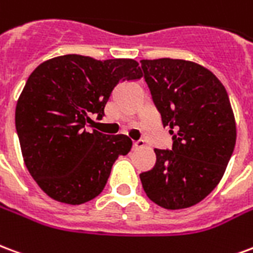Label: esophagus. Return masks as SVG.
<instances>
[{"instance_id":"esophagus-1","label":"esophagus","mask_w":253,"mask_h":253,"mask_svg":"<svg viewBox=\"0 0 253 253\" xmlns=\"http://www.w3.org/2000/svg\"><path fill=\"white\" fill-rule=\"evenodd\" d=\"M133 149L140 148V147H144V141L143 140H133Z\"/></svg>"}]
</instances>
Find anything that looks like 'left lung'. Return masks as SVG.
Instances as JSON below:
<instances>
[{
    "label": "left lung",
    "mask_w": 253,
    "mask_h": 253,
    "mask_svg": "<svg viewBox=\"0 0 253 253\" xmlns=\"http://www.w3.org/2000/svg\"><path fill=\"white\" fill-rule=\"evenodd\" d=\"M143 77L172 148H155L156 165L141 172L149 200L169 210L198 204L222 178L236 144L226 90L214 74L182 59L141 60Z\"/></svg>",
    "instance_id": "8db88e82"
}]
</instances>
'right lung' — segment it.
<instances>
[{
	"instance_id": "right-lung-1",
	"label": "right lung",
	"mask_w": 253,
	"mask_h": 253,
	"mask_svg": "<svg viewBox=\"0 0 253 253\" xmlns=\"http://www.w3.org/2000/svg\"><path fill=\"white\" fill-rule=\"evenodd\" d=\"M143 77L133 59L95 60L63 55L35 68L16 106L24 162L52 200L81 205L104 190L112 166L132 141L124 134L88 133L90 116L101 120L120 82Z\"/></svg>"
}]
</instances>
